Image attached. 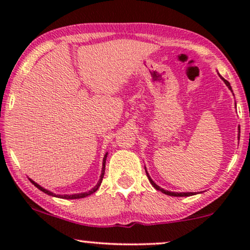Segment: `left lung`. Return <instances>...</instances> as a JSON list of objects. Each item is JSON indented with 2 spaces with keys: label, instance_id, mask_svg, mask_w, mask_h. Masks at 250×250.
Returning a JSON list of instances; mask_svg holds the SVG:
<instances>
[{
  "label": "left lung",
  "instance_id": "left-lung-1",
  "mask_svg": "<svg viewBox=\"0 0 250 250\" xmlns=\"http://www.w3.org/2000/svg\"><path fill=\"white\" fill-rule=\"evenodd\" d=\"M217 74H218V73H217ZM218 76H220V77L222 78V81L224 82L225 85H227L229 90H231L232 93H233V91H232V87H231L230 83H229V82H228L227 80H224V78L222 77L220 74H218ZM233 95H234V94H233ZM235 108H237V104H235ZM238 128H239V129H238V131H239V133H238V138H240V126H239ZM145 168H146V167H145ZM146 176H148V179H149V181H150V183L152 184V187L155 188L156 190H159V191H162L163 193H165V194H168V196H173V197H189V196H193V194H196V192H172V191H167V190H164L163 188H160L159 186H157V184H156L155 182H153L152 179H151V177H150V175H149V173L146 172Z\"/></svg>",
  "mask_w": 250,
  "mask_h": 250
}]
</instances>
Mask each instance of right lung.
Here are the masks:
<instances>
[{
    "label": "right lung",
    "mask_w": 250,
    "mask_h": 250,
    "mask_svg": "<svg viewBox=\"0 0 250 250\" xmlns=\"http://www.w3.org/2000/svg\"><path fill=\"white\" fill-rule=\"evenodd\" d=\"M107 155L108 152L105 153L104 157V162H102V170H101V175H100V179H99L98 183L95 184L94 188H92V189L90 191H87V192H82V193H75V194H56L53 192H51V191L44 189L43 187H41L40 184H37L35 181H33L32 179H29L30 182H32L34 186H35L37 189L43 191L44 193L49 194V196H52V197H57V198H61V199H80V198H84V197H87L90 196V194H92L93 192H95L99 189V187L101 186V182H102V179H104V169H105V159H107Z\"/></svg>",
    "instance_id": "obj_1"
}]
</instances>
